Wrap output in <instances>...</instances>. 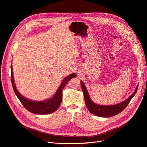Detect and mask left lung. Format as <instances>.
I'll return each mask as SVG.
<instances>
[{"label":"left lung","instance_id":"1","mask_svg":"<svg viewBox=\"0 0 147 147\" xmlns=\"http://www.w3.org/2000/svg\"><path fill=\"white\" fill-rule=\"evenodd\" d=\"M81 86L84 97L85 104L86 105L88 109L92 114L100 117H111L121 113L126 107L132 97L134 96L138 89L137 85L134 92L132 93V94L126 100L122 102H120L119 104L113 105H102L96 104L94 102L91 100L90 96H89L86 86L82 81H81Z\"/></svg>","mask_w":147,"mask_h":147}]
</instances>
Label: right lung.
I'll use <instances>...</instances> for the list:
<instances>
[{
    "instance_id": "1",
    "label": "right lung",
    "mask_w": 147,
    "mask_h": 147,
    "mask_svg": "<svg viewBox=\"0 0 147 147\" xmlns=\"http://www.w3.org/2000/svg\"><path fill=\"white\" fill-rule=\"evenodd\" d=\"M77 77L75 74H72L65 77L62 82L55 95L51 99L43 101H34L29 100L22 96L16 88L14 78H13L12 65L11 64V81L13 91L19 99L21 104L30 112L37 115H47L55 112L58 109L62 102V92L66 84L71 78Z\"/></svg>"
}]
</instances>
